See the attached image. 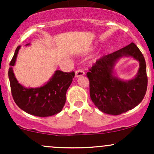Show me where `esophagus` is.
Listing matches in <instances>:
<instances>
[{"label":"esophagus","mask_w":154,"mask_h":154,"mask_svg":"<svg viewBox=\"0 0 154 154\" xmlns=\"http://www.w3.org/2000/svg\"><path fill=\"white\" fill-rule=\"evenodd\" d=\"M85 75V72H83L82 69H78L75 72V77H79L81 76H83Z\"/></svg>","instance_id":"1"}]
</instances>
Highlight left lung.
<instances>
[{"label": "left lung", "mask_w": 154, "mask_h": 154, "mask_svg": "<svg viewBox=\"0 0 154 154\" xmlns=\"http://www.w3.org/2000/svg\"><path fill=\"white\" fill-rule=\"evenodd\" d=\"M122 57H132L139 62L137 75L129 81L119 79L114 72L116 63ZM87 77L92 101L102 112L111 115H119L137 106L147 90L146 61L134 43L97 60Z\"/></svg>", "instance_id": "1"}]
</instances>
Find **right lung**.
Returning <instances> with one entry per match:
<instances>
[{
  "label": "right lung",
  "mask_w": 154,
  "mask_h": 154,
  "mask_svg": "<svg viewBox=\"0 0 154 154\" xmlns=\"http://www.w3.org/2000/svg\"><path fill=\"white\" fill-rule=\"evenodd\" d=\"M29 45L28 43L26 45ZM20 47L16 49L8 69L11 90L15 103L22 110L37 116L45 117L61 112L66 103V93L75 77V72L56 70L43 85L25 88L19 83L13 71Z\"/></svg>",
  "instance_id": "obj_1"
}]
</instances>
